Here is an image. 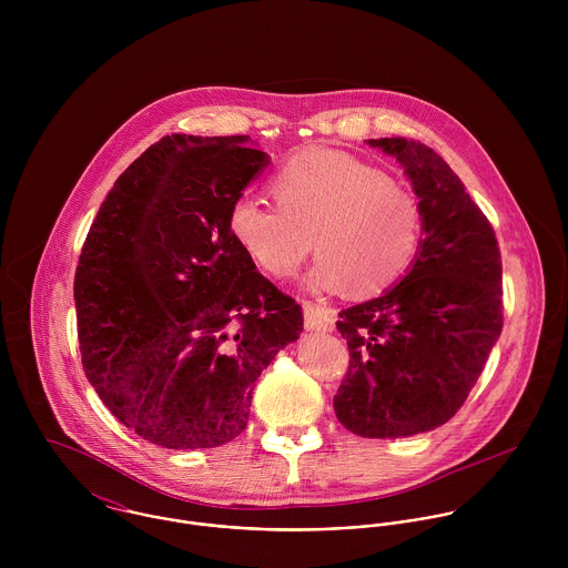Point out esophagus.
<instances>
[{
  "instance_id": "obj_1",
  "label": "esophagus",
  "mask_w": 568,
  "mask_h": 568,
  "mask_svg": "<svg viewBox=\"0 0 568 568\" xmlns=\"http://www.w3.org/2000/svg\"><path fill=\"white\" fill-rule=\"evenodd\" d=\"M304 320H306V327H311V329L329 332L336 324V311L322 306V304L304 302Z\"/></svg>"
}]
</instances>
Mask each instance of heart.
<instances>
[{
  "mask_svg": "<svg viewBox=\"0 0 568 568\" xmlns=\"http://www.w3.org/2000/svg\"><path fill=\"white\" fill-rule=\"evenodd\" d=\"M277 205L239 199L230 232L248 260L277 280L297 275L313 246L311 284L356 297L392 288L422 243L417 199L385 172L347 153L308 149L271 179Z\"/></svg>",
  "mask_w": 568,
  "mask_h": 568,
  "instance_id": "1",
  "label": "heart"
}]
</instances>
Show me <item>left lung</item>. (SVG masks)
<instances>
[{
  "mask_svg": "<svg viewBox=\"0 0 568 568\" xmlns=\"http://www.w3.org/2000/svg\"><path fill=\"white\" fill-rule=\"evenodd\" d=\"M405 165L424 239L405 280L338 313L349 367L334 396L361 437H408L446 424L466 403L503 329L500 251L462 179L417 140H367Z\"/></svg>",
  "mask_w": 568,
  "mask_h": 568,
  "instance_id": "1",
  "label": "left lung"
}]
</instances>
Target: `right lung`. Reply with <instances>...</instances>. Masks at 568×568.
Wrapping results in <instances>:
<instances>
[{
	"mask_svg": "<svg viewBox=\"0 0 568 568\" xmlns=\"http://www.w3.org/2000/svg\"><path fill=\"white\" fill-rule=\"evenodd\" d=\"M244 142L165 135L120 174L82 244L84 376L126 428L172 450L236 439L257 376L304 329L230 232L268 163Z\"/></svg>",
	"mask_w": 568,
	"mask_h": 568,
	"instance_id": "right-lung-1",
	"label": "right lung"
}]
</instances>
